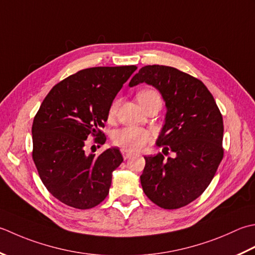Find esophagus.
<instances>
[{
  "label": "esophagus",
  "instance_id": "esophagus-1",
  "mask_svg": "<svg viewBox=\"0 0 255 255\" xmlns=\"http://www.w3.org/2000/svg\"><path fill=\"white\" fill-rule=\"evenodd\" d=\"M121 153L123 155V158L124 159H128V158H129L133 155L131 152H128V150H127V149H121Z\"/></svg>",
  "mask_w": 255,
  "mask_h": 255
}]
</instances>
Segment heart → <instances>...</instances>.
Segmentation results:
<instances>
[{
    "mask_svg": "<svg viewBox=\"0 0 255 255\" xmlns=\"http://www.w3.org/2000/svg\"><path fill=\"white\" fill-rule=\"evenodd\" d=\"M152 98H160L159 93L155 90L147 89L138 92L137 95L139 103ZM119 105H120V99L116 98L111 102L110 107H109V119H112L116 116ZM112 139L114 145L121 147L122 149H127L128 152H136V150H139L150 143V141H152V135H150L148 131L142 128H123L113 134Z\"/></svg>",
    "mask_w": 255,
    "mask_h": 255,
    "instance_id": "1",
    "label": "heart"
}]
</instances>
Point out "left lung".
<instances>
[{
    "instance_id": "1",
    "label": "left lung",
    "mask_w": 255,
    "mask_h": 255,
    "mask_svg": "<svg viewBox=\"0 0 255 255\" xmlns=\"http://www.w3.org/2000/svg\"><path fill=\"white\" fill-rule=\"evenodd\" d=\"M142 82L156 88L167 108L156 145L176 154L144 156L142 188L155 205L178 209L204 193L223 158L221 112L202 81L174 67H142L129 87Z\"/></svg>"
}]
</instances>
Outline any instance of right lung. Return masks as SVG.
Returning <instances> with one entry per match:
<instances>
[{"mask_svg": "<svg viewBox=\"0 0 255 255\" xmlns=\"http://www.w3.org/2000/svg\"><path fill=\"white\" fill-rule=\"evenodd\" d=\"M136 66L93 67L58 82L44 99L33 121V160L56 199L76 209H90L106 199L112 171L123 162L120 149L99 156L85 153L89 136L105 144L101 131L117 93Z\"/></svg>", "mask_w": 255, "mask_h": 255, "instance_id": "obj_1", "label": "right lung"}]
</instances>
